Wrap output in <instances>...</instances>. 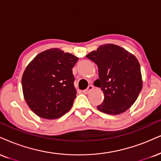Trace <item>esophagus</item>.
Here are the masks:
<instances>
[{"instance_id":"obj_1","label":"esophagus","mask_w":161,"mask_h":161,"mask_svg":"<svg viewBox=\"0 0 161 161\" xmlns=\"http://www.w3.org/2000/svg\"><path fill=\"white\" fill-rule=\"evenodd\" d=\"M93 89H94V86H89L88 87V88H87L86 90L84 91V93H86V94H88L89 92H92Z\"/></svg>"}]
</instances>
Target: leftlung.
I'll list each match as a JSON object with an SVG mask.
<instances>
[{
  "label": "left lung",
  "instance_id": "left-lung-1",
  "mask_svg": "<svg viewBox=\"0 0 161 161\" xmlns=\"http://www.w3.org/2000/svg\"><path fill=\"white\" fill-rule=\"evenodd\" d=\"M86 57L97 65L99 79L94 84L104 94L103 102L97 109L113 115L127 111L142 88L140 65L136 56L121 46L106 43Z\"/></svg>",
  "mask_w": 161,
  "mask_h": 161
}]
</instances>
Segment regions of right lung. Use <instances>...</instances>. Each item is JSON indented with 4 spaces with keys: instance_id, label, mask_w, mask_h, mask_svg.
<instances>
[{
    "instance_id": "add662e5",
    "label": "right lung",
    "mask_w": 161,
    "mask_h": 161,
    "mask_svg": "<svg viewBox=\"0 0 161 161\" xmlns=\"http://www.w3.org/2000/svg\"><path fill=\"white\" fill-rule=\"evenodd\" d=\"M79 58L58 48L40 52L22 77L24 98L39 117L56 119L72 108L76 97L72 68Z\"/></svg>"
}]
</instances>
